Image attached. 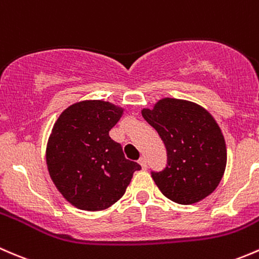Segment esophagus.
<instances>
[{
	"mask_svg": "<svg viewBox=\"0 0 259 259\" xmlns=\"http://www.w3.org/2000/svg\"><path fill=\"white\" fill-rule=\"evenodd\" d=\"M138 163L141 164V167H142L143 169H146V168H147V161H146V158H145V157H141V158L138 159Z\"/></svg>",
	"mask_w": 259,
	"mask_h": 259,
	"instance_id": "obj_1",
	"label": "esophagus"
}]
</instances>
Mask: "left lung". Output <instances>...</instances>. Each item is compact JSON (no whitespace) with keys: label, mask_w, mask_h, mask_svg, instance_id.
I'll return each mask as SVG.
<instances>
[{"label":"left lung","mask_w":259,"mask_h":259,"mask_svg":"<svg viewBox=\"0 0 259 259\" xmlns=\"http://www.w3.org/2000/svg\"><path fill=\"white\" fill-rule=\"evenodd\" d=\"M141 113L167 149V167L152 172L159 191L180 204L196 203L209 196L227 164L225 137L212 114L191 101L169 97Z\"/></svg>","instance_id":"obj_1"}]
</instances>
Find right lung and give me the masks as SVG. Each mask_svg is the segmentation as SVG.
<instances>
[{
    "mask_svg": "<svg viewBox=\"0 0 259 259\" xmlns=\"http://www.w3.org/2000/svg\"><path fill=\"white\" fill-rule=\"evenodd\" d=\"M124 108L86 100L66 108L53 124L46 147L50 177L63 198L82 210H102L128 187L136 162L124 158L110 131Z\"/></svg>",
    "mask_w": 259,
    "mask_h": 259,
    "instance_id": "obj_1",
    "label": "right lung"
}]
</instances>
